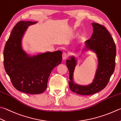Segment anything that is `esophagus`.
<instances>
[{
  "instance_id": "34e87169",
  "label": "esophagus",
  "mask_w": 121,
  "mask_h": 121,
  "mask_svg": "<svg viewBox=\"0 0 121 121\" xmlns=\"http://www.w3.org/2000/svg\"><path fill=\"white\" fill-rule=\"evenodd\" d=\"M62 57H63V60H66L67 58V57H68V55H67V54L66 53H65V52H64V53H63Z\"/></svg>"
}]
</instances>
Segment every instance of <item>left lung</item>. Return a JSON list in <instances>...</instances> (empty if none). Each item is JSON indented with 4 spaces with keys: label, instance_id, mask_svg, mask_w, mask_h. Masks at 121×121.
I'll list each match as a JSON object with an SVG mask.
<instances>
[{
    "label": "left lung",
    "instance_id": "obj_1",
    "mask_svg": "<svg viewBox=\"0 0 121 121\" xmlns=\"http://www.w3.org/2000/svg\"><path fill=\"white\" fill-rule=\"evenodd\" d=\"M93 33L90 39L85 41V50H92L96 54L98 66L93 82L87 86L75 84L73 73L77 61L74 56L66 60V65L69 71L70 90L76 94L82 95L94 94L106 87L114 71L116 46L110 33L104 26L98 23H92Z\"/></svg>",
    "mask_w": 121,
    "mask_h": 121
}]
</instances>
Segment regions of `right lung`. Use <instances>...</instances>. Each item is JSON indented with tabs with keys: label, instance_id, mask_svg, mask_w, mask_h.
<instances>
[{
	"label": "right lung",
	"instance_id": "add662e5",
	"mask_svg": "<svg viewBox=\"0 0 121 121\" xmlns=\"http://www.w3.org/2000/svg\"><path fill=\"white\" fill-rule=\"evenodd\" d=\"M37 22L20 21L13 27L4 51V64L7 74L16 90L38 94L46 90L49 75L61 63L62 52H48L29 56L22 49V39L27 28Z\"/></svg>",
	"mask_w": 121,
	"mask_h": 121
}]
</instances>
